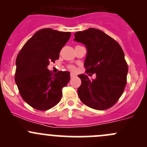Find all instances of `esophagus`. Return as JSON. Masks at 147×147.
<instances>
[{
	"mask_svg": "<svg viewBox=\"0 0 147 147\" xmlns=\"http://www.w3.org/2000/svg\"><path fill=\"white\" fill-rule=\"evenodd\" d=\"M75 77H76V75H75V74H74V73H72V72H71V73H70V78H75Z\"/></svg>",
	"mask_w": 147,
	"mask_h": 147,
	"instance_id": "esophagus-1",
	"label": "esophagus"
}]
</instances>
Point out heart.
<instances>
[{
  "instance_id": "heart-1",
  "label": "heart",
  "mask_w": 147,
  "mask_h": 147,
  "mask_svg": "<svg viewBox=\"0 0 147 147\" xmlns=\"http://www.w3.org/2000/svg\"><path fill=\"white\" fill-rule=\"evenodd\" d=\"M69 69H70L71 70H75V67H73V66L69 67Z\"/></svg>"
}]
</instances>
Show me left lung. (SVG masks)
I'll list each match as a JSON object with an SVG mask.
<instances>
[{
    "instance_id": "left-lung-1",
    "label": "left lung",
    "mask_w": 147,
    "mask_h": 147,
    "mask_svg": "<svg viewBox=\"0 0 147 147\" xmlns=\"http://www.w3.org/2000/svg\"><path fill=\"white\" fill-rule=\"evenodd\" d=\"M74 40L87 48L86 72L96 74L92 80L84 74L78 75L82 81L78 89L81 102L97 110L111 107L121 97L127 84L128 66L121 46L103 31L92 28L75 32Z\"/></svg>"
}]
</instances>
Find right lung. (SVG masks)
I'll return each mask as SVG.
<instances>
[{
  "instance_id": "1",
  "label": "right lung",
  "mask_w": 147,
  "mask_h": 147,
  "mask_svg": "<svg viewBox=\"0 0 147 147\" xmlns=\"http://www.w3.org/2000/svg\"><path fill=\"white\" fill-rule=\"evenodd\" d=\"M70 36V32L40 30L18 55L15 81L22 98L34 109L47 110L61 100L62 90L69 82L70 73L59 71L53 75L47 66L59 58Z\"/></svg>"
}]
</instances>
